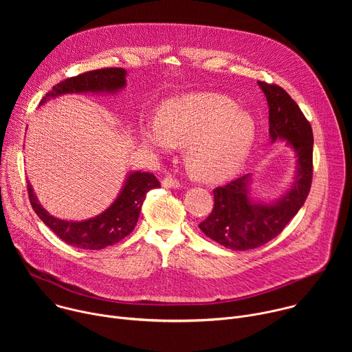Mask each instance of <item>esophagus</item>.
<instances>
[{"label": "esophagus", "mask_w": 352, "mask_h": 352, "mask_svg": "<svg viewBox=\"0 0 352 352\" xmlns=\"http://www.w3.org/2000/svg\"><path fill=\"white\" fill-rule=\"evenodd\" d=\"M162 185H163L164 188H168V189H181V188H182L181 182L177 181L175 178H173V177H166V178L162 181Z\"/></svg>", "instance_id": "obj_1"}]
</instances>
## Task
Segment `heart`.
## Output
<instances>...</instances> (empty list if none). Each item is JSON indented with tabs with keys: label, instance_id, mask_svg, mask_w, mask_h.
Listing matches in <instances>:
<instances>
[{
	"label": "heart",
	"instance_id": "obj_1",
	"mask_svg": "<svg viewBox=\"0 0 352 352\" xmlns=\"http://www.w3.org/2000/svg\"><path fill=\"white\" fill-rule=\"evenodd\" d=\"M255 135L250 114L217 93H192L170 100L159 120H147L139 129L142 144L157 153H170L175 146L186 144V167L205 182L232 177L245 163Z\"/></svg>",
	"mask_w": 352,
	"mask_h": 352
}]
</instances>
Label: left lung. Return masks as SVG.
Here are the masks:
<instances>
[{
  "mask_svg": "<svg viewBox=\"0 0 352 352\" xmlns=\"http://www.w3.org/2000/svg\"><path fill=\"white\" fill-rule=\"evenodd\" d=\"M258 85L267 100L270 140H285V146L292 150L295 175L277 199L255 196L252 174H245L213 190L214 208L199 228L210 239L232 250L255 249L277 236L304 206L312 184L311 124L284 89L265 82Z\"/></svg>",
  "mask_w": 352,
  "mask_h": 352,
  "instance_id": "left-lung-1",
  "label": "left lung"
}]
</instances>
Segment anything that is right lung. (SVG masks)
Wrapping results in <instances>:
<instances>
[{"label": "right lung", "instance_id": "add662e5", "mask_svg": "<svg viewBox=\"0 0 352 352\" xmlns=\"http://www.w3.org/2000/svg\"><path fill=\"white\" fill-rule=\"evenodd\" d=\"M126 86V71L106 68L68 78L53 87L40 102L38 107L64 94H118ZM160 188L156 175L146 171H129L113 204L100 214L86 220H64L48 213L28 181L30 205L40 220L68 245L80 249H103L129 235L139 219L146 193Z\"/></svg>", "mask_w": 352, "mask_h": 352}]
</instances>
